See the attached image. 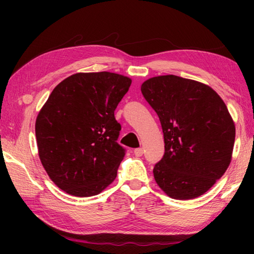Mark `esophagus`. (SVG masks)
I'll return each mask as SVG.
<instances>
[{
    "label": "esophagus",
    "mask_w": 254,
    "mask_h": 254,
    "mask_svg": "<svg viewBox=\"0 0 254 254\" xmlns=\"http://www.w3.org/2000/svg\"><path fill=\"white\" fill-rule=\"evenodd\" d=\"M144 152V149L143 148H139V149H134V151H133V153L135 154L136 157H141Z\"/></svg>",
    "instance_id": "34e87169"
}]
</instances>
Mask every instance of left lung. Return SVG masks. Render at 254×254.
Masks as SVG:
<instances>
[{
    "instance_id": "left-lung-1",
    "label": "left lung",
    "mask_w": 254,
    "mask_h": 254,
    "mask_svg": "<svg viewBox=\"0 0 254 254\" xmlns=\"http://www.w3.org/2000/svg\"><path fill=\"white\" fill-rule=\"evenodd\" d=\"M141 92L160 120L165 154L153 177L174 199L199 197L229 168L235 124L224 101L200 81L175 75L156 76Z\"/></svg>"
}]
</instances>
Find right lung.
<instances>
[{
	"mask_svg": "<svg viewBox=\"0 0 254 254\" xmlns=\"http://www.w3.org/2000/svg\"><path fill=\"white\" fill-rule=\"evenodd\" d=\"M131 83L115 72H77L56 86L38 113L40 161L67 194L98 195L117 178L126 153L114 111Z\"/></svg>",
	"mask_w": 254,
	"mask_h": 254,
	"instance_id": "1",
	"label": "right lung"
}]
</instances>
